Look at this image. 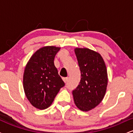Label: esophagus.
<instances>
[{"instance_id":"esophagus-1","label":"esophagus","mask_w":133,"mask_h":133,"mask_svg":"<svg viewBox=\"0 0 133 133\" xmlns=\"http://www.w3.org/2000/svg\"><path fill=\"white\" fill-rule=\"evenodd\" d=\"M68 77H63V78H62V80L64 81V82H67V81H68Z\"/></svg>"}]
</instances>
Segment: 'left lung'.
Masks as SVG:
<instances>
[{
  "label": "left lung",
  "mask_w": 133,
  "mask_h": 133,
  "mask_svg": "<svg viewBox=\"0 0 133 133\" xmlns=\"http://www.w3.org/2000/svg\"><path fill=\"white\" fill-rule=\"evenodd\" d=\"M81 81L72 91L74 103L80 110L89 111L103 99L108 86V72L99 53L88 48H76Z\"/></svg>",
  "instance_id": "1"
}]
</instances>
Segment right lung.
<instances>
[{
  "label": "right lung",
  "instance_id": "obj_1",
  "mask_svg": "<svg viewBox=\"0 0 133 133\" xmlns=\"http://www.w3.org/2000/svg\"><path fill=\"white\" fill-rule=\"evenodd\" d=\"M60 49L56 46L41 47L31 56L24 69V92L30 104L41 110L51 106L65 85L54 63Z\"/></svg>",
  "mask_w": 133,
  "mask_h": 133
}]
</instances>
